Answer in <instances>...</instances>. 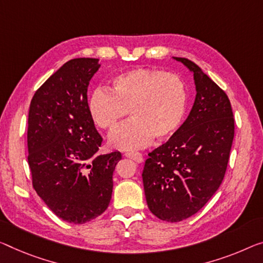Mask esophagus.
<instances>
[{
  "label": "esophagus",
  "mask_w": 263,
  "mask_h": 263,
  "mask_svg": "<svg viewBox=\"0 0 263 263\" xmlns=\"http://www.w3.org/2000/svg\"><path fill=\"white\" fill-rule=\"evenodd\" d=\"M123 155L128 157V159H132L133 161H135V162H137V163H141L143 161L142 154H141V153H137V152H126Z\"/></svg>",
  "instance_id": "34e87169"
}]
</instances>
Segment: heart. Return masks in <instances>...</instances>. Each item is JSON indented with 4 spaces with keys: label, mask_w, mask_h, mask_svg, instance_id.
Here are the masks:
<instances>
[{
    "label": "heart",
    "mask_w": 263,
    "mask_h": 263,
    "mask_svg": "<svg viewBox=\"0 0 263 263\" xmlns=\"http://www.w3.org/2000/svg\"><path fill=\"white\" fill-rule=\"evenodd\" d=\"M188 94L180 76L136 68L115 75L110 90L98 87L88 96V114L96 127L112 130L124 116H132L109 137L118 148H141L153 137L162 141L179 130L187 111Z\"/></svg>",
    "instance_id": "b5f03b06"
}]
</instances>
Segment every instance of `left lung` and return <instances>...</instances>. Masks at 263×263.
Returning a JSON list of instances; mask_svg holds the SVG:
<instances>
[{"label": "left lung", "mask_w": 263, "mask_h": 263, "mask_svg": "<svg viewBox=\"0 0 263 263\" xmlns=\"http://www.w3.org/2000/svg\"><path fill=\"white\" fill-rule=\"evenodd\" d=\"M174 59L193 71L195 102L179 130L149 153L142 173L148 208L167 222L188 219L211 200L227 171L234 139L227 94L191 60Z\"/></svg>", "instance_id": "obj_1"}]
</instances>
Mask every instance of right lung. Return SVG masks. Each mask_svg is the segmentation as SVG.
Wrapping results in <instances>:
<instances>
[{"mask_svg":"<svg viewBox=\"0 0 263 263\" xmlns=\"http://www.w3.org/2000/svg\"><path fill=\"white\" fill-rule=\"evenodd\" d=\"M98 59L68 61L33 96L28 115V163L33 187L63 221L82 224L108 208L120 152L99 155L102 137L87 109Z\"/></svg>","mask_w":263,"mask_h":263,"instance_id":"1","label":"right lung"}]
</instances>
